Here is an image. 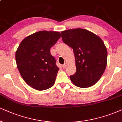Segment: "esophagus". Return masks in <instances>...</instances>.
Wrapping results in <instances>:
<instances>
[{"label":"esophagus","instance_id":"esophagus-1","mask_svg":"<svg viewBox=\"0 0 122 122\" xmlns=\"http://www.w3.org/2000/svg\"><path fill=\"white\" fill-rule=\"evenodd\" d=\"M66 66H67V64H66V63H65V64H64V65H62V68L65 69L66 67Z\"/></svg>","mask_w":122,"mask_h":122}]
</instances>
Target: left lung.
I'll return each mask as SVG.
<instances>
[{
    "label": "left lung",
    "mask_w": 122,
    "mask_h": 122,
    "mask_svg": "<svg viewBox=\"0 0 122 122\" xmlns=\"http://www.w3.org/2000/svg\"><path fill=\"white\" fill-rule=\"evenodd\" d=\"M61 37L75 55L76 71L70 76L71 81L78 87L93 86L101 78L107 65V52L102 40L80 28L63 31Z\"/></svg>",
    "instance_id": "obj_1"
}]
</instances>
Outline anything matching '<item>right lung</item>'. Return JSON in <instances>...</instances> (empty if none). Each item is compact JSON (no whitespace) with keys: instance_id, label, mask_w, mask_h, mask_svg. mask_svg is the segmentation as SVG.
I'll return each instance as SVG.
<instances>
[{"instance_id":"add662e5","label":"right lung","mask_w":122,"mask_h":122,"mask_svg":"<svg viewBox=\"0 0 122 122\" xmlns=\"http://www.w3.org/2000/svg\"><path fill=\"white\" fill-rule=\"evenodd\" d=\"M61 37L57 31H41L29 35L20 44L16 52L17 68L23 79L38 91L53 86L59 68L50 48Z\"/></svg>"}]
</instances>
